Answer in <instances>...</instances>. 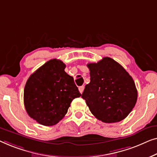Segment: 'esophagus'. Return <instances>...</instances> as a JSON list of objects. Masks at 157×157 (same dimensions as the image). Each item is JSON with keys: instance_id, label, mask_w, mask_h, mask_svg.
Here are the masks:
<instances>
[{"instance_id": "34e87169", "label": "esophagus", "mask_w": 157, "mask_h": 157, "mask_svg": "<svg viewBox=\"0 0 157 157\" xmlns=\"http://www.w3.org/2000/svg\"><path fill=\"white\" fill-rule=\"evenodd\" d=\"M84 89H85V87H84L83 85L82 86H80V87H79V92H80L81 94L83 92Z\"/></svg>"}]
</instances>
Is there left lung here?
Segmentation results:
<instances>
[{
    "mask_svg": "<svg viewBox=\"0 0 157 157\" xmlns=\"http://www.w3.org/2000/svg\"><path fill=\"white\" fill-rule=\"evenodd\" d=\"M90 82L82 98L92 114L105 123L127 117L136 105L137 90L129 74L120 64L105 57L97 63L87 64Z\"/></svg>",
    "mask_w": 157,
    "mask_h": 157,
    "instance_id": "8db88e82",
    "label": "left lung"
}]
</instances>
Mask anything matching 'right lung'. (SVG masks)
Returning <instances> with one entry per match:
<instances>
[{"mask_svg": "<svg viewBox=\"0 0 157 157\" xmlns=\"http://www.w3.org/2000/svg\"><path fill=\"white\" fill-rule=\"evenodd\" d=\"M65 68V65L59 59H50L26 82V112L40 124H56L65 117L72 101L81 96L73 78L66 73Z\"/></svg>", "mask_w": 157, "mask_h": 157, "instance_id": "obj_1", "label": "right lung"}]
</instances>
